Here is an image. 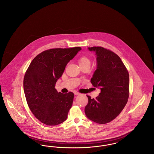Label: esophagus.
<instances>
[{
	"label": "esophagus",
	"instance_id": "esophagus-1",
	"mask_svg": "<svg viewBox=\"0 0 154 154\" xmlns=\"http://www.w3.org/2000/svg\"><path fill=\"white\" fill-rule=\"evenodd\" d=\"M74 94H75V95H79L80 94V93L79 92H78V91H75Z\"/></svg>",
	"mask_w": 154,
	"mask_h": 154
}]
</instances>
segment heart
<instances>
[{"instance_id": "heart-1", "label": "heart", "mask_w": 154, "mask_h": 154, "mask_svg": "<svg viewBox=\"0 0 154 154\" xmlns=\"http://www.w3.org/2000/svg\"><path fill=\"white\" fill-rule=\"evenodd\" d=\"M78 63L80 66H87L90 67L91 65V60L88 56L86 55H83L79 58Z\"/></svg>"}]
</instances>
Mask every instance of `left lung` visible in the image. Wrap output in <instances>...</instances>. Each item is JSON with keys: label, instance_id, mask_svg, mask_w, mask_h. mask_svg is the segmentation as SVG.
<instances>
[{"label": "left lung", "instance_id": "1", "mask_svg": "<svg viewBox=\"0 0 154 154\" xmlns=\"http://www.w3.org/2000/svg\"><path fill=\"white\" fill-rule=\"evenodd\" d=\"M96 51L97 69L91 79L101 92L96 98L88 96L85 112L90 120L99 124L113 121L122 111L129 97V75L121 58L101 46L89 48Z\"/></svg>", "mask_w": 154, "mask_h": 154}]
</instances>
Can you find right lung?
<instances>
[{
    "label": "right lung",
    "instance_id": "add662e5",
    "mask_svg": "<svg viewBox=\"0 0 154 154\" xmlns=\"http://www.w3.org/2000/svg\"><path fill=\"white\" fill-rule=\"evenodd\" d=\"M80 47L45 50L33 59L25 73L24 90L28 105L34 116L49 126L66 119L73 103L72 92L58 93L55 86L65 66Z\"/></svg>",
    "mask_w": 154,
    "mask_h": 154
}]
</instances>
